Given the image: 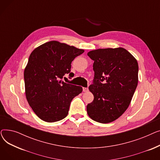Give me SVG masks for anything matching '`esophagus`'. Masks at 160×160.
I'll use <instances>...</instances> for the list:
<instances>
[{
	"instance_id": "esophagus-1",
	"label": "esophagus",
	"mask_w": 160,
	"mask_h": 160,
	"mask_svg": "<svg viewBox=\"0 0 160 160\" xmlns=\"http://www.w3.org/2000/svg\"><path fill=\"white\" fill-rule=\"evenodd\" d=\"M89 91L88 88H83V92H88Z\"/></svg>"
}]
</instances>
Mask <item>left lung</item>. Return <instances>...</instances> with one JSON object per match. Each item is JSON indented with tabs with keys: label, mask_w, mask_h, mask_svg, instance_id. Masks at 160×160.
I'll list each match as a JSON object with an SVG mask.
<instances>
[{
	"label": "left lung",
	"mask_w": 160,
	"mask_h": 160,
	"mask_svg": "<svg viewBox=\"0 0 160 160\" xmlns=\"http://www.w3.org/2000/svg\"><path fill=\"white\" fill-rule=\"evenodd\" d=\"M88 56L94 61V100L87 106L88 115L100 123L114 121L127 110L138 83V63L123 48H100Z\"/></svg>",
	"instance_id": "8db88e82"
}]
</instances>
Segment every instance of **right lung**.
Returning a JSON list of instances; mask_svg holds the SVG:
<instances>
[{
    "mask_svg": "<svg viewBox=\"0 0 160 160\" xmlns=\"http://www.w3.org/2000/svg\"><path fill=\"white\" fill-rule=\"evenodd\" d=\"M84 50L51 41L40 45L30 54L24 71L25 94L37 116L54 122L68 114L72 100L82 93V88L62 80L69 74L71 62ZM65 78V77H64Z\"/></svg>",
    "mask_w": 160,
    "mask_h": 160,
    "instance_id": "add662e5",
    "label": "right lung"
}]
</instances>
